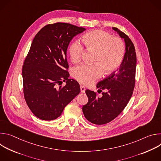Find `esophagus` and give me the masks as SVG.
Masks as SVG:
<instances>
[{
  "mask_svg": "<svg viewBox=\"0 0 161 161\" xmlns=\"http://www.w3.org/2000/svg\"><path fill=\"white\" fill-rule=\"evenodd\" d=\"M80 90H81V92L85 93V86L81 85L80 86Z\"/></svg>",
  "mask_w": 161,
  "mask_h": 161,
  "instance_id": "esophagus-1",
  "label": "esophagus"
}]
</instances>
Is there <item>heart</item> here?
Returning <instances> with one entry per match:
<instances>
[{
	"label": "heart",
	"instance_id": "obj_1",
	"mask_svg": "<svg viewBox=\"0 0 161 161\" xmlns=\"http://www.w3.org/2000/svg\"><path fill=\"white\" fill-rule=\"evenodd\" d=\"M83 41L88 50L96 52L93 62L96 64H82L74 69L73 76L80 83L86 85H92L102 76L103 71L105 74L111 73L122 63L125 46L120 37H113L103 30H94L83 37ZM83 53V47L78 41L71 44L69 55L73 62H80Z\"/></svg>",
	"mask_w": 161,
	"mask_h": 161
}]
</instances>
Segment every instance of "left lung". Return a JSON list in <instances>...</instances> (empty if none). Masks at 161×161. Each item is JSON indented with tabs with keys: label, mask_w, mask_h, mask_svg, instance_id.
I'll use <instances>...</instances> for the list:
<instances>
[{
	"label": "left lung",
	"mask_w": 161,
	"mask_h": 161,
	"mask_svg": "<svg viewBox=\"0 0 161 161\" xmlns=\"http://www.w3.org/2000/svg\"><path fill=\"white\" fill-rule=\"evenodd\" d=\"M124 39L125 53L118 69L97 84L103 96L99 97L94 91L86 90L88 101L82 108L85 118L91 123L103 125L117 117L129 101L134 88L136 54L133 42L125 33L112 28Z\"/></svg>",
	"instance_id": "1"
}]
</instances>
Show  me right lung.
I'll return each instance as SVG.
<instances>
[{
    "mask_svg": "<svg viewBox=\"0 0 161 161\" xmlns=\"http://www.w3.org/2000/svg\"><path fill=\"white\" fill-rule=\"evenodd\" d=\"M86 29L58 22L42 27L34 37L22 67L25 101L38 119L53 120L80 92L78 81L69 79L66 57L73 38ZM63 81L66 84L62 87Z\"/></svg>",
    "mask_w": 161,
    "mask_h": 161,
    "instance_id": "add662e5",
    "label": "right lung"
}]
</instances>
